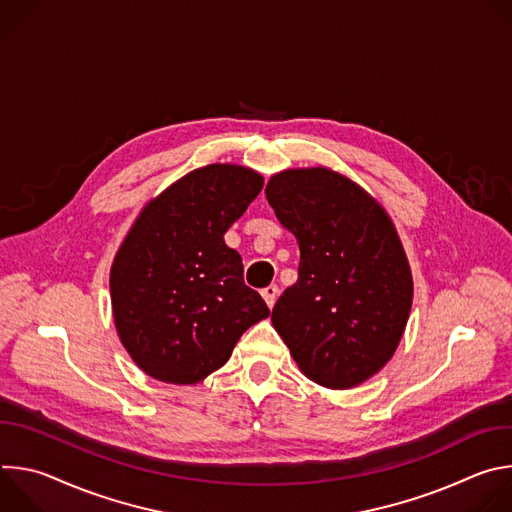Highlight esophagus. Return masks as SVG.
<instances>
[{"label":"esophagus","instance_id":"obj_1","mask_svg":"<svg viewBox=\"0 0 512 512\" xmlns=\"http://www.w3.org/2000/svg\"><path fill=\"white\" fill-rule=\"evenodd\" d=\"M261 296H263L265 304H267L269 308H273V304H275V300H277V296H279V287L271 283V285H267V287L261 289Z\"/></svg>","mask_w":512,"mask_h":512}]
</instances>
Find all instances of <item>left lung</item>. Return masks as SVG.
<instances>
[{
  "mask_svg": "<svg viewBox=\"0 0 512 512\" xmlns=\"http://www.w3.org/2000/svg\"><path fill=\"white\" fill-rule=\"evenodd\" d=\"M265 194L300 245L298 281L273 306V328L308 379L356 387L393 356L411 310L413 281L391 218L326 168L285 170Z\"/></svg>",
  "mask_w": 512,
  "mask_h": 512,
  "instance_id": "left-lung-1",
  "label": "left lung"
}]
</instances>
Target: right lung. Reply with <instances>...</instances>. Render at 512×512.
<instances>
[{"label": "right lung", "instance_id": "obj_1", "mask_svg": "<svg viewBox=\"0 0 512 512\" xmlns=\"http://www.w3.org/2000/svg\"><path fill=\"white\" fill-rule=\"evenodd\" d=\"M263 188L241 166L186 174L145 206L111 267L119 338L150 377L192 385L221 369L241 334L269 316L223 235Z\"/></svg>", "mask_w": 512, "mask_h": 512}]
</instances>
